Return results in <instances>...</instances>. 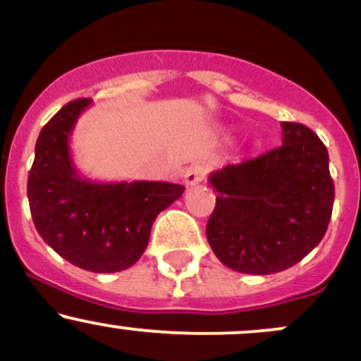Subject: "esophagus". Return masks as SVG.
Instances as JSON below:
<instances>
[{
    "instance_id": "obj_1",
    "label": "esophagus",
    "mask_w": 361,
    "mask_h": 361,
    "mask_svg": "<svg viewBox=\"0 0 361 361\" xmlns=\"http://www.w3.org/2000/svg\"><path fill=\"white\" fill-rule=\"evenodd\" d=\"M207 169L203 165H191L184 173L185 185H196L205 179Z\"/></svg>"
}]
</instances>
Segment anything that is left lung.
Masks as SVG:
<instances>
[{"label":"left lung","instance_id":"8db88e82","mask_svg":"<svg viewBox=\"0 0 361 361\" xmlns=\"http://www.w3.org/2000/svg\"><path fill=\"white\" fill-rule=\"evenodd\" d=\"M281 146L208 177L219 192L207 224L217 259L245 274H273L322 241L334 207L329 151L300 123H281Z\"/></svg>","mask_w":361,"mask_h":361}]
</instances>
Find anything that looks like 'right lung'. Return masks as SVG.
I'll return each mask as SVG.
<instances>
[{"label": "right lung", "mask_w": 361, "mask_h": 361, "mask_svg": "<svg viewBox=\"0 0 361 361\" xmlns=\"http://www.w3.org/2000/svg\"><path fill=\"white\" fill-rule=\"evenodd\" d=\"M92 104H66L39 132L27 179L32 221L44 243L92 273L133 266L149 241L156 215L179 200L172 182H97L80 173L71 156V133Z\"/></svg>", "instance_id": "obj_1"}]
</instances>
